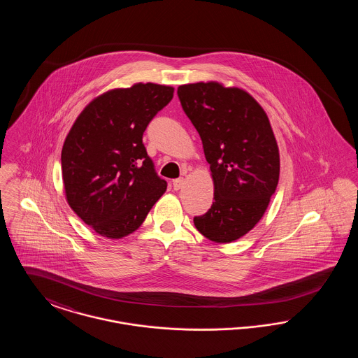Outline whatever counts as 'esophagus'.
Wrapping results in <instances>:
<instances>
[{
  "instance_id": "esophagus-1",
  "label": "esophagus",
  "mask_w": 358,
  "mask_h": 358,
  "mask_svg": "<svg viewBox=\"0 0 358 358\" xmlns=\"http://www.w3.org/2000/svg\"><path fill=\"white\" fill-rule=\"evenodd\" d=\"M184 184H185V180H184V178H176V180H173V187H174L176 190L181 189V187H184Z\"/></svg>"
}]
</instances>
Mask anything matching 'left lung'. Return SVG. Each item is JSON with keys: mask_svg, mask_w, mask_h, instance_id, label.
Instances as JSON below:
<instances>
[{"mask_svg": "<svg viewBox=\"0 0 358 358\" xmlns=\"http://www.w3.org/2000/svg\"><path fill=\"white\" fill-rule=\"evenodd\" d=\"M181 106L203 141L215 185L213 204L193 219L215 243H231L263 217L279 181V149L255 99L217 82L180 85Z\"/></svg>", "mask_w": 358, "mask_h": 358, "instance_id": "left-lung-1", "label": "left lung"}]
</instances>
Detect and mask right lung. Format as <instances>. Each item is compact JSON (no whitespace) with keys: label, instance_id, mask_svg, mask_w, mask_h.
<instances>
[{"label":"right lung","instance_id":"right-lung-1","mask_svg":"<svg viewBox=\"0 0 358 358\" xmlns=\"http://www.w3.org/2000/svg\"><path fill=\"white\" fill-rule=\"evenodd\" d=\"M174 88L136 83L95 98L72 124L62 173L72 210L104 238L133 234L166 190L142 136Z\"/></svg>","mask_w":358,"mask_h":358}]
</instances>
